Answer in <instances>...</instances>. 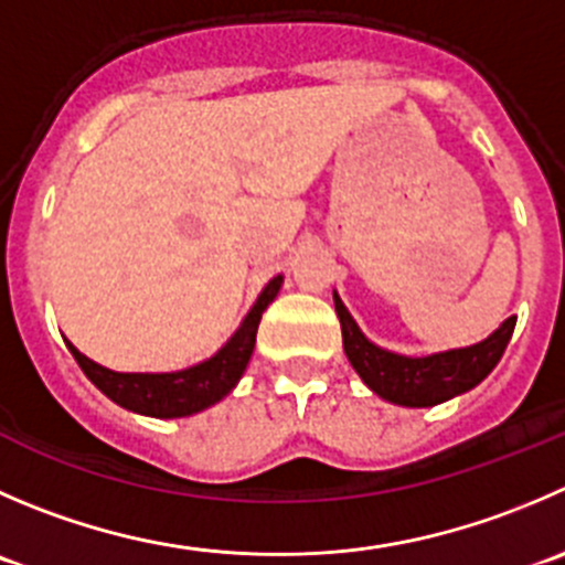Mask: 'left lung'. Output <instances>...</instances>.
Listing matches in <instances>:
<instances>
[{
	"instance_id": "1",
	"label": "left lung",
	"mask_w": 565,
	"mask_h": 565,
	"mask_svg": "<svg viewBox=\"0 0 565 565\" xmlns=\"http://www.w3.org/2000/svg\"><path fill=\"white\" fill-rule=\"evenodd\" d=\"M333 306H337L339 326H342L344 355L361 375V381L377 397L394 405H408V408L439 405L478 386L502 359L513 337V328H516V317H508L489 339L472 344V348L445 350V353L414 359V355H399L372 344L355 326L337 292H333Z\"/></svg>"
}]
</instances>
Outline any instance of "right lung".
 <instances>
[{
  "label": "right lung",
  "instance_id": "right-lung-1",
  "mask_svg": "<svg viewBox=\"0 0 565 565\" xmlns=\"http://www.w3.org/2000/svg\"><path fill=\"white\" fill-rule=\"evenodd\" d=\"M284 276L267 281L262 295L256 298L254 309L245 315L243 326L234 331V337L217 350L212 359L201 364L188 366L179 372H115L96 364L93 359L82 355L71 342L68 350L74 353L76 364L82 366L90 383L102 388L113 403L135 411V414L157 416V419H177V416H193L210 405L221 403L248 366L250 353L256 344V328H259L262 311L276 300L281 289Z\"/></svg>",
  "mask_w": 565,
  "mask_h": 565
}]
</instances>
